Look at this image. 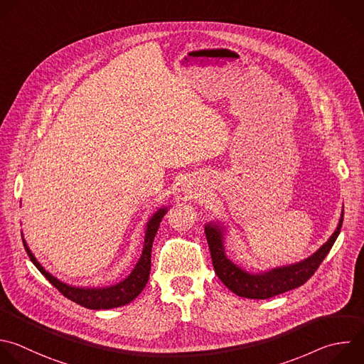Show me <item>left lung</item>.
Here are the masks:
<instances>
[{"label": "left lung", "instance_id": "8db88e82", "mask_svg": "<svg viewBox=\"0 0 364 364\" xmlns=\"http://www.w3.org/2000/svg\"><path fill=\"white\" fill-rule=\"evenodd\" d=\"M341 224H343V213L336 231L327 240V243H324L309 259L293 266L279 267V269L259 273V274L241 270L225 257L224 247H223V228L220 225L210 223L205 225L204 231H205L207 243L210 247L213 267L215 274L221 280V283L240 297L263 300V299H270L303 286L316 273L321 262L326 259V256L331 250L336 238L340 234Z\"/></svg>", "mask_w": 364, "mask_h": 364}]
</instances>
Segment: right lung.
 I'll list each match as a JSON object with an SVG mask.
<instances>
[{
  "label": "right lung",
  "mask_w": 364,
  "mask_h": 364,
  "mask_svg": "<svg viewBox=\"0 0 364 364\" xmlns=\"http://www.w3.org/2000/svg\"><path fill=\"white\" fill-rule=\"evenodd\" d=\"M167 208H160L147 223V230H146V238H144V249L143 255L132 272V274L124 280L115 286L111 287H104V289H81V287H73L68 286L60 280H57L54 276H51L48 272L44 270V267L37 262L34 255L30 252L27 247L26 241L23 240V243L26 246L27 255L30 260L34 263V266L46 276V279L67 299L71 301L91 310H105V309H114L119 306H126L130 301H133L146 287L149 277H150V270H151V247H153V241L157 234V230L160 227L161 218L164 217Z\"/></svg>",
  "instance_id": "right-lung-1"
}]
</instances>
